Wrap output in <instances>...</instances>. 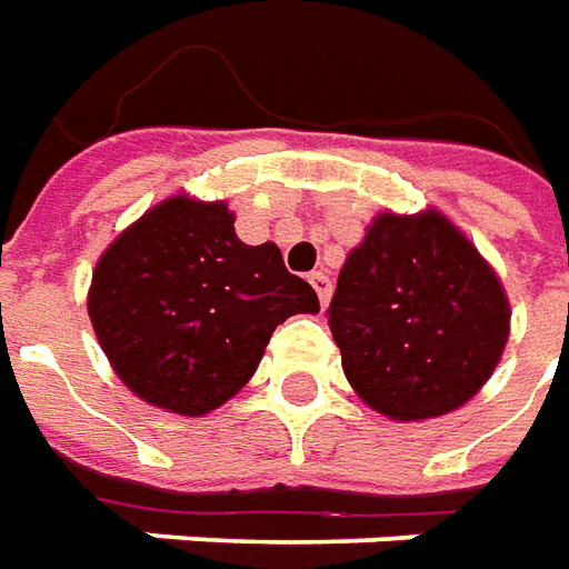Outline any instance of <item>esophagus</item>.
Here are the masks:
<instances>
[{"mask_svg":"<svg viewBox=\"0 0 569 569\" xmlns=\"http://www.w3.org/2000/svg\"><path fill=\"white\" fill-rule=\"evenodd\" d=\"M309 284L316 288V293H318V300H321V306H328L330 291H333V284H330V278L325 276V272H312V276H309Z\"/></svg>","mask_w":569,"mask_h":569,"instance_id":"1","label":"esophagus"}]
</instances>
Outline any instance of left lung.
I'll use <instances>...</instances> for the list:
<instances>
[{"label": "left lung", "instance_id": "1", "mask_svg": "<svg viewBox=\"0 0 569 569\" xmlns=\"http://www.w3.org/2000/svg\"><path fill=\"white\" fill-rule=\"evenodd\" d=\"M509 297L445 213H380L346 257L328 325L361 401L389 420L457 410L497 370Z\"/></svg>", "mask_w": 569, "mask_h": 569}]
</instances>
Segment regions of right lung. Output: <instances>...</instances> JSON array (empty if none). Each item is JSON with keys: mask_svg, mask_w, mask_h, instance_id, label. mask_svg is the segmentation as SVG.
Masks as SVG:
<instances>
[{"mask_svg": "<svg viewBox=\"0 0 569 569\" xmlns=\"http://www.w3.org/2000/svg\"><path fill=\"white\" fill-rule=\"evenodd\" d=\"M227 201L171 196L103 251L88 316L119 380L149 405L204 417L227 405L272 330L318 312L272 241L244 244Z\"/></svg>", "mask_w": 569, "mask_h": 569, "instance_id": "obj_1", "label": "right lung"}]
</instances>
